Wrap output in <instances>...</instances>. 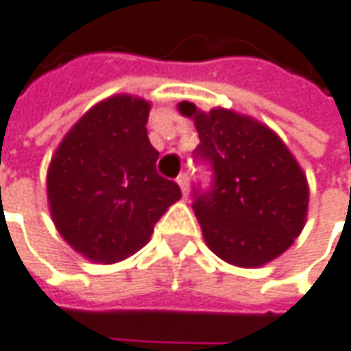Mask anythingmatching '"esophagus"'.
<instances>
[{
    "mask_svg": "<svg viewBox=\"0 0 351 351\" xmlns=\"http://www.w3.org/2000/svg\"><path fill=\"white\" fill-rule=\"evenodd\" d=\"M176 182H178V186H180L182 195H184V196L189 195V175H186V173L178 175V178H176Z\"/></svg>",
    "mask_w": 351,
    "mask_h": 351,
    "instance_id": "obj_1",
    "label": "esophagus"
}]
</instances>
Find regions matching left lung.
I'll return each instance as SVG.
<instances>
[{
    "label": "left lung",
    "instance_id": "8db88e82",
    "mask_svg": "<svg viewBox=\"0 0 351 351\" xmlns=\"http://www.w3.org/2000/svg\"><path fill=\"white\" fill-rule=\"evenodd\" d=\"M178 111L195 119V158L213 173L193 189V210L210 250L222 260L256 268L280 256L304 228L308 182L286 145L250 117L193 103Z\"/></svg>",
    "mask_w": 351,
    "mask_h": 351
}]
</instances>
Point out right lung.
<instances>
[{
	"instance_id": "add662e5",
	"label": "right lung",
	"mask_w": 351,
	"mask_h": 351,
	"mask_svg": "<svg viewBox=\"0 0 351 351\" xmlns=\"http://www.w3.org/2000/svg\"><path fill=\"white\" fill-rule=\"evenodd\" d=\"M149 109L143 99L111 97L73 127L53 156L47 196L55 226L95 262L134 254L180 198L175 180L156 173Z\"/></svg>"
}]
</instances>
